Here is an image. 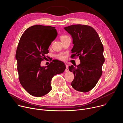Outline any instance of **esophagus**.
I'll list each match as a JSON object with an SVG mask.
<instances>
[{
	"mask_svg": "<svg viewBox=\"0 0 123 123\" xmlns=\"http://www.w3.org/2000/svg\"><path fill=\"white\" fill-rule=\"evenodd\" d=\"M66 69H65V72H68L69 71V70H68V66L67 65H66Z\"/></svg>",
	"mask_w": 123,
	"mask_h": 123,
	"instance_id": "esophagus-1",
	"label": "esophagus"
}]
</instances>
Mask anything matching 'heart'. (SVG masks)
<instances>
[{
  "label": "heart",
  "instance_id": "b5f03b06",
  "mask_svg": "<svg viewBox=\"0 0 123 123\" xmlns=\"http://www.w3.org/2000/svg\"><path fill=\"white\" fill-rule=\"evenodd\" d=\"M68 37H68V36H66V35H62V36H61L60 37V39H61V41H62L65 40L66 39L68 38ZM56 57H57V58L60 59V60H62L65 59V56H64V55L63 54H61L57 55H56Z\"/></svg>",
  "mask_w": 123,
  "mask_h": 123
}]
</instances>
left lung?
<instances>
[{
	"instance_id": "8db88e82",
	"label": "left lung",
	"mask_w": 123,
	"mask_h": 123,
	"mask_svg": "<svg viewBox=\"0 0 123 123\" xmlns=\"http://www.w3.org/2000/svg\"><path fill=\"white\" fill-rule=\"evenodd\" d=\"M64 29L71 35L74 47L71 57H79L80 64L68 67L74 78L71 85L78 92H87L97 84L102 74L105 62L104 48L95 30L85 25H73Z\"/></svg>"
}]
</instances>
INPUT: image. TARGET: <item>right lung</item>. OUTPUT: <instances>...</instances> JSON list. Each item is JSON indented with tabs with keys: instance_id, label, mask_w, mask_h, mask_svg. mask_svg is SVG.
I'll list each match as a JSON object with an SVG mask.
<instances>
[{
	"instance_id": "1",
	"label": "right lung",
	"mask_w": 123,
	"mask_h": 123,
	"mask_svg": "<svg viewBox=\"0 0 123 123\" xmlns=\"http://www.w3.org/2000/svg\"><path fill=\"white\" fill-rule=\"evenodd\" d=\"M57 36L55 27L36 25L28 28L19 40L15 55L19 79L32 96L41 97L48 93L51 90L52 77L66 69L64 63L58 60L52 61L47 67L40 65L47 58L49 47Z\"/></svg>"
}]
</instances>
